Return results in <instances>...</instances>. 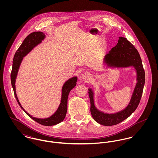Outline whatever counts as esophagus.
I'll use <instances>...</instances> for the list:
<instances>
[{"label": "esophagus", "mask_w": 158, "mask_h": 158, "mask_svg": "<svg viewBox=\"0 0 158 158\" xmlns=\"http://www.w3.org/2000/svg\"><path fill=\"white\" fill-rule=\"evenodd\" d=\"M81 77H82L83 79L86 80H89V78H90V74H89V73H88V72H84L83 73H82Z\"/></svg>", "instance_id": "34e87169"}]
</instances>
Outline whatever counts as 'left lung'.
<instances>
[{
  "mask_svg": "<svg viewBox=\"0 0 158 158\" xmlns=\"http://www.w3.org/2000/svg\"><path fill=\"white\" fill-rule=\"evenodd\" d=\"M103 63L109 68L134 67L137 74V83L130 102L124 110L119 112L108 114L99 111L94 105V92L91 88L88 89L90 102V113L93 118L100 125L112 126L127 118L137 108L145 84V71L138 51L127 38L123 37L118 38L117 45L113 47L109 53L105 56Z\"/></svg>",
  "mask_w": 158,
  "mask_h": 158,
  "instance_id": "8db88e82",
  "label": "left lung"
}]
</instances>
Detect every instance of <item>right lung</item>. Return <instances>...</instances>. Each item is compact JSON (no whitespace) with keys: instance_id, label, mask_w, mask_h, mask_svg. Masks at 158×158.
<instances>
[{"instance_id":"right-lung-1","label":"right lung","mask_w":158,"mask_h":158,"mask_svg":"<svg viewBox=\"0 0 158 158\" xmlns=\"http://www.w3.org/2000/svg\"><path fill=\"white\" fill-rule=\"evenodd\" d=\"M45 34L43 32L41 31H35L30 33L27 36L24 41H23L22 44L19 47L16 51L13 60V67L11 73V82L13 89L14 90L15 96L18 101V104L23 110V111L26 113L30 118L38 122V123L44 125V126H52L55 125L64 119L67 110H68V98L69 94L70 91L72 90L77 85V77H73L68 81L65 82L62 88V95L61 103L56 111L52 115L45 118H38L36 117H33L30 115L21 106L16 92V79L18 73V70L21 63L23 61V58L26 56L35 47L40 44L43 40L45 38Z\"/></svg>"}]
</instances>
